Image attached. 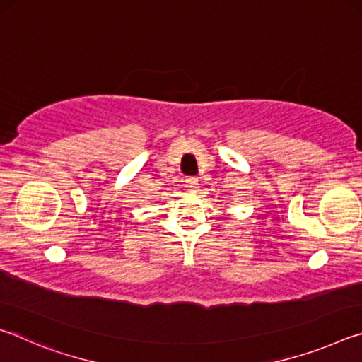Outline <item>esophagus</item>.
<instances>
[{
    "label": "esophagus",
    "instance_id": "obj_1",
    "mask_svg": "<svg viewBox=\"0 0 362 362\" xmlns=\"http://www.w3.org/2000/svg\"><path fill=\"white\" fill-rule=\"evenodd\" d=\"M185 187L188 188V192L196 193V192H198V188H199V182H198V179H196V177H188V179H185Z\"/></svg>",
    "mask_w": 362,
    "mask_h": 362
}]
</instances>
